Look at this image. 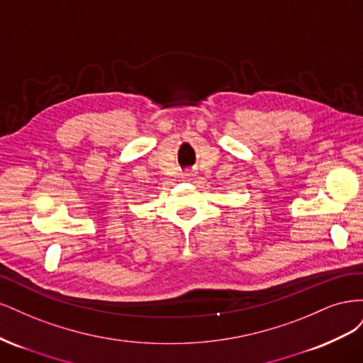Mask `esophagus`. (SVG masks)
Returning a JSON list of instances; mask_svg holds the SVG:
<instances>
[{
    "label": "esophagus",
    "instance_id": "esophagus-1",
    "mask_svg": "<svg viewBox=\"0 0 363 363\" xmlns=\"http://www.w3.org/2000/svg\"><path fill=\"white\" fill-rule=\"evenodd\" d=\"M183 177H184V179H189V180H192V179L195 177V174H194V172H186V174H183Z\"/></svg>",
    "mask_w": 363,
    "mask_h": 363
}]
</instances>
